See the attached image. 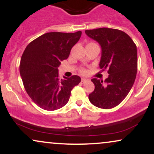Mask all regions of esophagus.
I'll return each mask as SVG.
<instances>
[{
  "label": "esophagus",
  "mask_w": 154,
  "mask_h": 154,
  "mask_svg": "<svg viewBox=\"0 0 154 154\" xmlns=\"http://www.w3.org/2000/svg\"><path fill=\"white\" fill-rule=\"evenodd\" d=\"M81 80H82V82H88V79H86V78H82V79H81Z\"/></svg>",
  "instance_id": "1"
}]
</instances>
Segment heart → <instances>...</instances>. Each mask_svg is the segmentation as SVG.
<instances>
[{
    "label": "heart",
    "mask_w": 154,
    "mask_h": 154,
    "mask_svg": "<svg viewBox=\"0 0 154 154\" xmlns=\"http://www.w3.org/2000/svg\"><path fill=\"white\" fill-rule=\"evenodd\" d=\"M80 72H82V73H85V70L84 69H82L80 70Z\"/></svg>",
    "instance_id": "heart-1"
}]
</instances>
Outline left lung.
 Listing matches in <instances>:
<instances>
[{
	"mask_svg": "<svg viewBox=\"0 0 154 154\" xmlns=\"http://www.w3.org/2000/svg\"><path fill=\"white\" fill-rule=\"evenodd\" d=\"M85 34L101 47L99 66L108 70L109 77L103 80L91 79L95 90L89 94L91 103L100 109L118 106L126 98L135 82L137 70V47L125 32L111 28L87 29Z\"/></svg>",
	"mask_w": 154,
	"mask_h": 154,
	"instance_id": "8db88e82",
	"label": "left lung"
}]
</instances>
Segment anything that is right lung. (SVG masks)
<instances>
[{
  "label": "right lung",
  "instance_id": "obj_1",
  "mask_svg": "<svg viewBox=\"0 0 154 154\" xmlns=\"http://www.w3.org/2000/svg\"><path fill=\"white\" fill-rule=\"evenodd\" d=\"M81 35V31L45 33L28 44L23 53L19 65L23 85L31 99L44 110L66 105L72 88L80 82L77 75L60 79L58 67L69 57Z\"/></svg>",
  "mask_w": 154,
  "mask_h": 154
}]
</instances>
